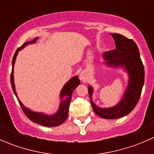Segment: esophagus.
Wrapping results in <instances>:
<instances>
[{
    "label": "esophagus",
    "instance_id": "esophagus-1",
    "mask_svg": "<svg viewBox=\"0 0 154 154\" xmlns=\"http://www.w3.org/2000/svg\"><path fill=\"white\" fill-rule=\"evenodd\" d=\"M80 79L83 82L88 81V73H87V71H82L81 74H80Z\"/></svg>",
    "mask_w": 154,
    "mask_h": 154
}]
</instances>
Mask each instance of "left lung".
I'll list each match as a JSON object with an SVG mask.
<instances>
[{"instance_id": "left-lung-1", "label": "left lung", "mask_w": 154, "mask_h": 154, "mask_svg": "<svg viewBox=\"0 0 154 154\" xmlns=\"http://www.w3.org/2000/svg\"><path fill=\"white\" fill-rule=\"evenodd\" d=\"M115 40L116 49L103 54L105 66L118 69L122 68L128 76V83L123 95L115 106L100 107L93 102L94 88L88 85V94L94 112L105 119H116L124 117L137 104L144 82V66L141 60L139 48L132 39L119 33H111Z\"/></svg>"}]
</instances>
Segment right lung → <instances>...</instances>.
Instances as JSON below:
<instances>
[{
  "label": "right lung",
  "instance_id": "right-lung-1",
  "mask_svg": "<svg viewBox=\"0 0 154 154\" xmlns=\"http://www.w3.org/2000/svg\"><path fill=\"white\" fill-rule=\"evenodd\" d=\"M38 37H35V38H34V39H32V41L27 42L24 43V45H23L21 48H18V49L16 50V51H15L12 62V73H11L10 75L11 85H12L13 92L14 94H15V97L18 99L20 106H21V109H22L23 111H24V114L27 116V117L28 118L29 120H31L32 122H34V123L38 124V125L45 126V127H57V126L61 125L62 124L64 123L65 121H66V119L68 118V109H69V105L71 99V94H72L74 90L80 84V79H79L78 76L76 75L74 76V77H71L67 83L63 86V88H62L61 91H60V105H59V108L58 109H57V111L55 113H54V114L49 115L46 114L45 112H39L32 111V110L29 109V108H27V107L24 106V105L21 103V100H19V98H18L16 90H15L13 75L14 66H15V60H16V57L18 52H19L20 51H21L23 48H25L26 46L28 45L35 43V42H36V40L38 39Z\"/></svg>",
  "mask_w": 154,
  "mask_h": 154
}]
</instances>
